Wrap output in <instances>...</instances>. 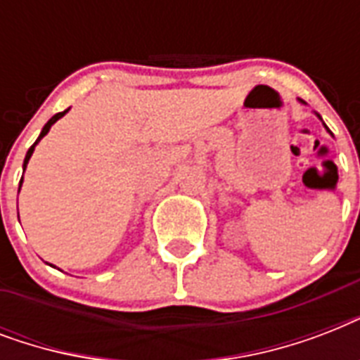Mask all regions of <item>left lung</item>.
Here are the masks:
<instances>
[{
	"mask_svg": "<svg viewBox=\"0 0 360 360\" xmlns=\"http://www.w3.org/2000/svg\"><path fill=\"white\" fill-rule=\"evenodd\" d=\"M299 103H302V104H307V103H304V101H302V98H299ZM316 115H318L319 120H321V115H319V114H316ZM321 123H323V120H321ZM323 127H325V129H327V132H329V134H330V136H333V132H330V130H329V127H327V124H325V123H323Z\"/></svg>",
	"mask_w": 360,
	"mask_h": 360,
	"instance_id": "obj_1",
	"label": "left lung"
}]
</instances>
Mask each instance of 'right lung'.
Here are the masks:
<instances>
[{
    "mask_svg": "<svg viewBox=\"0 0 360 360\" xmlns=\"http://www.w3.org/2000/svg\"><path fill=\"white\" fill-rule=\"evenodd\" d=\"M69 110H70V108H67V110H65V112H59V114H56V115H53V117H52V120L48 121V123L44 124V127H42L41 134H39V138H37V141H35V143H33V146L30 147V149H27V153H25L24 166H22V169H24V172H25V168H27V162H30L31 155H33V151H35V146H37V143H39V141H41L42 138H44V136L48 134V130L52 129V124L56 123V121H58V120H61V117H63V115L67 114V112H69ZM22 181H24V174H22V179H20V186H22ZM20 186H18V192H20Z\"/></svg>",
    "mask_w": 360,
    "mask_h": 360,
    "instance_id": "add662e5",
    "label": "right lung"
}]
</instances>
